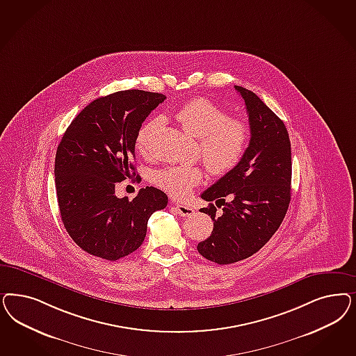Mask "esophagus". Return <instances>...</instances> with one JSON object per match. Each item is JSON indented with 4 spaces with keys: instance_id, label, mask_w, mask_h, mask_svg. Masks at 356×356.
Segmentation results:
<instances>
[{
    "instance_id": "1",
    "label": "esophagus",
    "mask_w": 356,
    "mask_h": 356,
    "mask_svg": "<svg viewBox=\"0 0 356 356\" xmlns=\"http://www.w3.org/2000/svg\"><path fill=\"white\" fill-rule=\"evenodd\" d=\"M174 209L177 211V213H179L181 216L184 218H188L191 215H194V208L191 206H187V204H174Z\"/></svg>"
}]
</instances>
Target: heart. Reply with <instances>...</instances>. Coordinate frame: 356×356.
Returning <instances> with one entry per match:
<instances>
[{
  "label": "heart",
  "mask_w": 356,
  "mask_h": 356,
  "mask_svg": "<svg viewBox=\"0 0 356 356\" xmlns=\"http://www.w3.org/2000/svg\"><path fill=\"white\" fill-rule=\"evenodd\" d=\"M175 118L187 134L199 138L202 157L212 174L221 175L230 172L241 161L249 141V127L241 119L228 116L221 106L206 98H194L177 110ZM157 124L159 119H149L138 128V152H148L150 138ZM202 178L200 168L182 165L154 172L153 182L172 197L184 199Z\"/></svg>",
  "instance_id": "b5f03b06"
}]
</instances>
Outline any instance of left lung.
I'll use <instances>...</instances> for the list:
<instances>
[{
    "instance_id": "obj_1",
    "label": "left lung",
    "mask_w": 356,
    "mask_h": 356,
    "mask_svg": "<svg viewBox=\"0 0 356 356\" xmlns=\"http://www.w3.org/2000/svg\"><path fill=\"white\" fill-rule=\"evenodd\" d=\"M234 88L249 115V147L237 166L202 194L207 202L222 206L220 216L212 203L200 209L213 220V230L197 243V252L218 264H234L258 252L280 227L291 200L287 128L257 94Z\"/></svg>"
}]
</instances>
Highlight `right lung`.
Returning <instances> with one entry per match:
<instances>
[{"instance_id":"obj_1","label":"right lung","mask_w":356,"mask_h":356,"mask_svg":"<svg viewBox=\"0 0 356 356\" xmlns=\"http://www.w3.org/2000/svg\"><path fill=\"white\" fill-rule=\"evenodd\" d=\"M165 98L144 90L97 98L61 138L55 159L58 208L69 236L83 252L116 261L138 250L152 213L168 204L166 194L152 186L132 200L115 195L118 182L136 175V134Z\"/></svg>"}]
</instances>
